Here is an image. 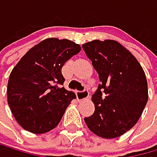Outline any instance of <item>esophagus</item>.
I'll use <instances>...</instances> for the list:
<instances>
[{
  "label": "esophagus",
  "instance_id": "esophagus-1",
  "mask_svg": "<svg viewBox=\"0 0 157 157\" xmlns=\"http://www.w3.org/2000/svg\"><path fill=\"white\" fill-rule=\"evenodd\" d=\"M88 95H89V93H88L87 89H84V90H82V91H78V93H77V96H78V101H84V100H86V99L88 98Z\"/></svg>",
  "mask_w": 157,
  "mask_h": 157
}]
</instances>
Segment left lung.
Instances as JSON below:
<instances>
[{
    "mask_svg": "<svg viewBox=\"0 0 157 157\" xmlns=\"http://www.w3.org/2000/svg\"><path fill=\"white\" fill-rule=\"evenodd\" d=\"M82 48L100 80L91 98L95 111L84 122L98 137L118 138L137 124L147 105L146 75L136 57L115 40H93Z\"/></svg>",
    "mask_w": 157,
    "mask_h": 157,
    "instance_id": "left-lung-1",
    "label": "left lung"
}]
</instances>
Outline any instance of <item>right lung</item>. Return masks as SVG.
I'll return each mask as SVG.
<instances>
[{"label":"right lung","mask_w":157,"mask_h":157,"mask_svg":"<svg viewBox=\"0 0 157 157\" xmlns=\"http://www.w3.org/2000/svg\"><path fill=\"white\" fill-rule=\"evenodd\" d=\"M80 51L68 39L47 38L29 49L11 71L8 103L17 123L32 134L56 128L75 92L62 87V68Z\"/></svg>","instance_id":"right-lung-1"}]
</instances>
